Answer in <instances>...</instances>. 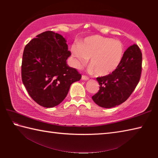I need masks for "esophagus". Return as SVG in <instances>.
Here are the masks:
<instances>
[{
    "mask_svg": "<svg viewBox=\"0 0 158 158\" xmlns=\"http://www.w3.org/2000/svg\"><path fill=\"white\" fill-rule=\"evenodd\" d=\"M81 79L83 80H89V77H87V76H85V75H82Z\"/></svg>",
    "mask_w": 158,
    "mask_h": 158,
    "instance_id": "34e87169",
    "label": "esophagus"
}]
</instances>
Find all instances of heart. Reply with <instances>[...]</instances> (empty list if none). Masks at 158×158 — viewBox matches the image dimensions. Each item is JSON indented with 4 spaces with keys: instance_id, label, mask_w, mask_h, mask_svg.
Masks as SVG:
<instances>
[{
    "instance_id": "b5f03b06",
    "label": "heart",
    "mask_w": 158,
    "mask_h": 158,
    "mask_svg": "<svg viewBox=\"0 0 158 158\" xmlns=\"http://www.w3.org/2000/svg\"><path fill=\"white\" fill-rule=\"evenodd\" d=\"M77 68L90 59L89 71L100 76L113 73L118 68L124 55V47L117 40L100 35L90 36L71 48Z\"/></svg>"
}]
</instances>
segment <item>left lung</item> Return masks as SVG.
I'll return each instance as SVG.
<instances>
[{"mask_svg":"<svg viewBox=\"0 0 158 158\" xmlns=\"http://www.w3.org/2000/svg\"><path fill=\"white\" fill-rule=\"evenodd\" d=\"M142 53L137 44L124 52L121 64L106 76L97 77L100 90L92 97L98 106L111 108L127 100L137 87L142 69Z\"/></svg>","mask_w":158,"mask_h":158,"instance_id":"8db88e82","label":"left lung"}]
</instances>
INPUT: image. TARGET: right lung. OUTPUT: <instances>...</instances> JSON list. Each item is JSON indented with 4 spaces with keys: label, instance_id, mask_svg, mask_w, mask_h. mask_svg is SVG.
Masks as SVG:
<instances>
[{
    "label": "right lung",
    "instance_id": "obj_1",
    "mask_svg": "<svg viewBox=\"0 0 158 158\" xmlns=\"http://www.w3.org/2000/svg\"><path fill=\"white\" fill-rule=\"evenodd\" d=\"M71 55L61 35L45 31L26 45L21 63V79L29 95L40 106H57L68 95L73 83L81 74L67 65Z\"/></svg>",
    "mask_w": 158,
    "mask_h": 158
}]
</instances>
